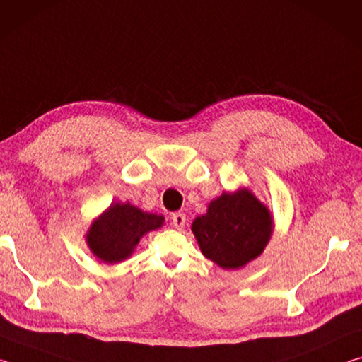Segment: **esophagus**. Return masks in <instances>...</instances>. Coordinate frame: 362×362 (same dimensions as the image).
Wrapping results in <instances>:
<instances>
[{"instance_id":"obj_1","label":"esophagus","mask_w":362,"mask_h":362,"mask_svg":"<svg viewBox=\"0 0 362 362\" xmlns=\"http://www.w3.org/2000/svg\"><path fill=\"white\" fill-rule=\"evenodd\" d=\"M185 222H187V217L183 212H174L173 216H170V223H173L177 230L183 228V226H185Z\"/></svg>"}]
</instances>
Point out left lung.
I'll return each mask as SVG.
<instances>
[{
    "mask_svg": "<svg viewBox=\"0 0 362 362\" xmlns=\"http://www.w3.org/2000/svg\"><path fill=\"white\" fill-rule=\"evenodd\" d=\"M192 230L207 259L236 269L263 252L273 223L267 207L243 188L214 199L207 214L194 218Z\"/></svg>",
    "mask_w": 362,
    "mask_h": 362,
    "instance_id": "obj_1",
    "label": "left lung"
}]
</instances>
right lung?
Listing matches in <instances>:
<instances>
[{
	"mask_svg": "<svg viewBox=\"0 0 362 362\" xmlns=\"http://www.w3.org/2000/svg\"><path fill=\"white\" fill-rule=\"evenodd\" d=\"M163 222V216L144 212L129 203H113L90 226L88 244L100 260L122 262L132 254L145 233L159 228Z\"/></svg>",
	"mask_w": 362,
	"mask_h": 362,
	"instance_id": "obj_1",
	"label": "right lung"
}]
</instances>
